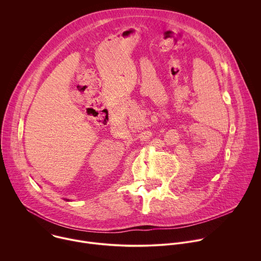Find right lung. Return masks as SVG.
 Listing matches in <instances>:
<instances>
[{
	"label": "right lung",
	"instance_id": "1",
	"mask_svg": "<svg viewBox=\"0 0 261 261\" xmlns=\"http://www.w3.org/2000/svg\"><path fill=\"white\" fill-rule=\"evenodd\" d=\"M66 200H68V199H66ZM68 201H69V200H68Z\"/></svg>",
	"mask_w": 261,
	"mask_h": 261
}]
</instances>
